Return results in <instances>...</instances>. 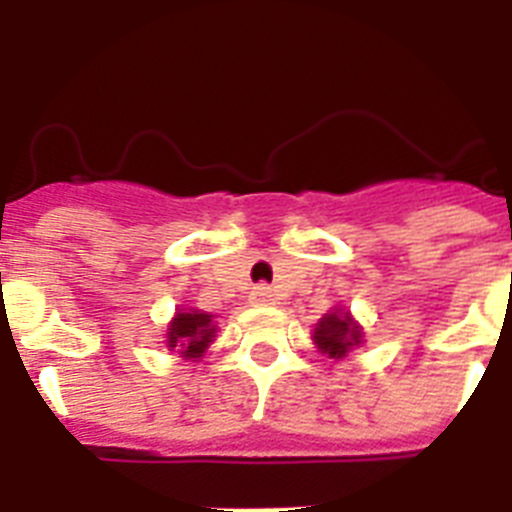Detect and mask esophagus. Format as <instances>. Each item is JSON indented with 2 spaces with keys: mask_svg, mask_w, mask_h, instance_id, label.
<instances>
[{
  "mask_svg": "<svg viewBox=\"0 0 512 512\" xmlns=\"http://www.w3.org/2000/svg\"><path fill=\"white\" fill-rule=\"evenodd\" d=\"M274 302H277V295L271 292V287H266V284H259V287H253L251 305H274Z\"/></svg>",
  "mask_w": 512,
  "mask_h": 512,
  "instance_id": "esophagus-1",
  "label": "esophagus"
}]
</instances>
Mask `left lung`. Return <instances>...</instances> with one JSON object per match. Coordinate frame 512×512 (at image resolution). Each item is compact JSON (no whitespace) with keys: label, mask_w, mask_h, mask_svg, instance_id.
I'll return each mask as SVG.
<instances>
[{"label":"left lung","mask_w":512,"mask_h":512,"mask_svg":"<svg viewBox=\"0 0 512 512\" xmlns=\"http://www.w3.org/2000/svg\"><path fill=\"white\" fill-rule=\"evenodd\" d=\"M312 341L318 346V351L328 354L330 359H343L354 346L364 341L361 325L351 318V312H328L320 323L315 325Z\"/></svg>","instance_id":"1"}]
</instances>
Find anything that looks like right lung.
I'll list each match as a JSON object with an SVG mask.
<instances>
[{
	"label": "right lung",
	"mask_w": 512,
	"mask_h": 512,
	"mask_svg": "<svg viewBox=\"0 0 512 512\" xmlns=\"http://www.w3.org/2000/svg\"><path fill=\"white\" fill-rule=\"evenodd\" d=\"M217 325H212V315L200 310H179L166 330V346L176 348L184 359H200L212 341Z\"/></svg>",
	"instance_id": "add662e5"
}]
</instances>
